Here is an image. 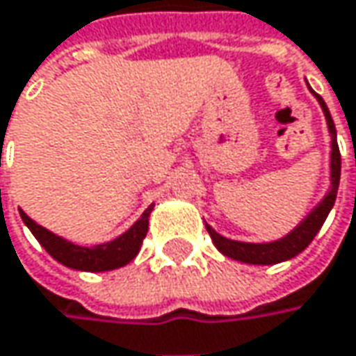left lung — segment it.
<instances>
[{
    "mask_svg": "<svg viewBox=\"0 0 356 356\" xmlns=\"http://www.w3.org/2000/svg\"><path fill=\"white\" fill-rule=\"evenodd\" d=\"M308 90L318 100L324 118H326L328 135H330V187L324 193V197L306 213V218L292 232L282 236L280 240L264 241V243L229 240V238H223L221 234H218L209 223H205V229L211 236V241L216 243V248L223 256H227L232 260L243 261V264H256V266H272V264L292 260L294 256H298L300 252L308 248L310 241L314 240V236L323 227L324 220L328 218V213L334 205L337 191H339V181H341V153H339V143H337V129H334L332 116L328 113V106L324 104L323 98L316 95L310 86H308Z\"/></svg>",
    "mask_w": 356,
    "mask_h": 356,
    "instance_id": "obj_1",
    "label": "left lung"
}]
</instances>
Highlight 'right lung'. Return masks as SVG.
I'll use <instances>...</instances> for the list:
<instances>
[{"label":"right lung","mask_w":356,"mask_h":356,"mask_svg":"<svg viewBox=\"0 0 356 356\" xmlns=\"http://www.w3.org/2000/svg\"><path fill=\"white\" fill-rule=\"evenodd\" d=\"M153 207H155V203H151L143 211V216L118 238L106 241V243L90 245V248L78 245V243L64 240L62 236H56L44 225L35 223L24 209H19V216L28 225V229L33 234V238L42 243V248L56 261L64 264L66 268L82 270V272H108V270L122 268L129 261L135 260L140 245H143V240L149 232V216H151Z\"/></svg>","instance_id":"obj_1"}]
</instances>
